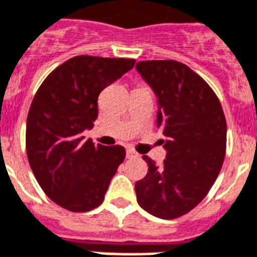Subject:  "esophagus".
Listing matches in <instances>:
<instances>
[{
	"instance_id": "esophagus-1",
	"label": "esophagus",
	"mask_w": 257,
	"mask_h": 257,
	"mask_svg": "<svg viewBox=\"0 0 257 257\" xmlns=\"http://www.w3.org/2000/svg\"><path fill=\"white\" fill-rule=\"evenodd\" d=\"M126 156L127 158H134L138 156V153H137L136 150H133V149H127L126 150Z\"/></svg>"
}]
</instances>
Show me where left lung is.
Here are the masks:
<instances>
[{
	"mask_svg": "<svg viewBox=\"0 0 257 257\" xmlns=\"http://www.w3.org/2000/svg\"><path fill=\"white\" fill-rule=\"evenodd\" d=\"M137 71L157 97V124L167 156L158 167L145 156L148 173L136 183L138 204L173 219L207 195L226 150V120L219 100L194 70L176 61H142Z\"/></svg>",
	"mask_w": 257,
	"mask_h": 257,
	"instance_id": "left-lung-1",
	"label": "left lung"
}]
</instances>
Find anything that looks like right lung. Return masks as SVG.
<instances>
[{
	"label": "right lung",
	"mask_w": 257,
	"mask_h": 257,
	"mask_svg": "<svg viewBox=\"0 0 257 257\" xmlns=\"http://www.w3.org/2000/svg\"><path fill=\"white\" fill-rule=\"evenodd\" d=\"M124 58L80 55L58 66L40 85L27 117V156L48 198L70 211L103 203L117 167L126 157L120 145L84 141L93 127L100 92L133 69Z\"/></svg>",
	"instance_id": "obj_1"
}]
</instances>
